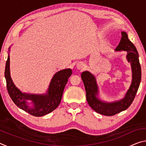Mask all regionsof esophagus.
Segmentation results:
<instances>
[{
  "label": "esophagus",
  "mask_w": 146,
  "mask_h": 146,
  "mask_svg": "<svg viewBox=\"0 0 146 146\" xmlns=\"http://www.w3.org/2000/svg\"><path fill=\"white\" fill-rule=\"evenodd\" d=\"M85 68V64L82 62H79L77 63L76 64V68L78 70H83L84 68Z\"/></svg>",
  "instance_id": "obj_1"
}]
</instances>
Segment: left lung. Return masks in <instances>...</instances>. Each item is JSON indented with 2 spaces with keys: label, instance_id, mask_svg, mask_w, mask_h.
Listing matches in <instances>:
<instances>
[{
  "label": "left lung",
  "instance_id": "1",
  "mask_svg": "<svg viewBox=\"0 0 146 146\" xmlns=\"http://www.w3.org/2000/svg\"><path fill=\"white\" fill-rule=\"evenodd\" d=\"M115 51H127L126 58L131 66V84L122 99L113 102H106L100 100L97 97L98 87L95 76L87 71H84L81 75L89 105L97 113L106 116L115 115L129 108L134 100L141 80V66L138 51L134 44L129 40L125 32H122V38Z\"/></svg>",
  "mask_w": 146,
  "mask_h": 146
}]
</instances>
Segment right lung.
I'll use <instances>...</instances> for the list:
<instances>
[{"label":"right lung","mask_w":146,"mask_h":146,"mask_svg":"<svg viewBox=\"0 0 146 146\" xmlns=\"http://www.w3.org/2000/svg\"><path fill=\"white\" fill-rule=\"evenodd\" d=\"M9 62L8 54L4 72L7 90L12 100L20 109L35 117H42L52 112L58 107L62 97L64 88L69 77L72 74L71 69H65L56 73L51 79L46 93L35 95L22 93L15 86L10 76ZM28 100L32 101V106L28 105L27 102Z\"/></svg>","instance_id":"right-lung-1"}]
</instances>
